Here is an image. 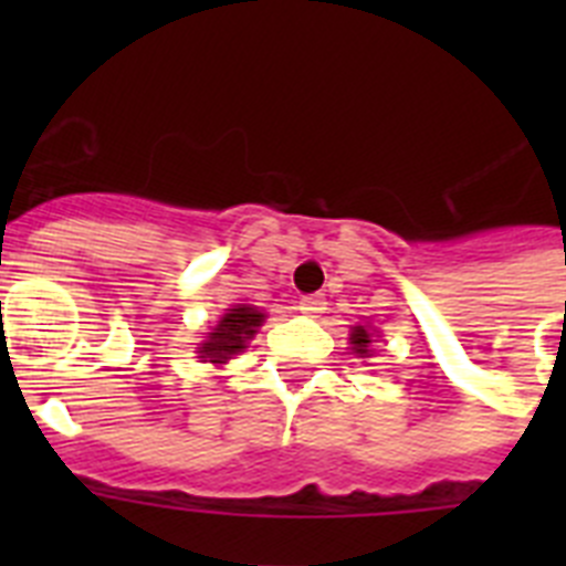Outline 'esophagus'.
Here are the masks:
<instances>
[{
	"mask_svg": "<svg viewBox=\"0 0 566 566\" xmlns=\"http://www.w3.org/2000/svg\"><path fill=\"white\" fill-rule=\"evenodd\" d=\"M297 308L300 314H306V317H317V314H323V308H326V300L319 297V294H306V297H300Z\"/></svg>",
	"mask_w": 566,
	"mask_h": 566,
	"instance_id": "1",
	"label": "esophagus"
}]
</instances>
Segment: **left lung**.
<instances>
[{
	"label": "left lung",
	"mask_w": 566,
	"mask_h": 566,
	"mask_svg": "<svg viewBox=\"0 0 566 566\" xmlns=\"http://www.w3.org/2000/svg\"><path fill=\"white\" fill-rule=\"evenodd\" d=\"M348 339H352V352L357 354V357H374L371 352V332L365 326H354L352 334H348Z\"/></svg>",
	"instance_id": "8db88e82"
}]
</instances>
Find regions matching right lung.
Listing matches in <instances>:
<instances>
[{
  "mask_svg": "<svg viewBox=\"0 0 566 566\" xmlns=\"http://www.w3.org/2000/svg\"><path fill=\"white\" fill-rule=\"evenodd\" d=\"M266 314L258 312L254 306H247V303H238L234 308H227L218 326L209 332V337L203 339L198 354H201V363L223 365L247 348L249 339L258 334V328L263 326Z\"/></svg>",
  "mask_w": 566,
  "mask_h": 566,
  "instance_id": "add662e5",
  "label": "right lung"
}]
</instances>
